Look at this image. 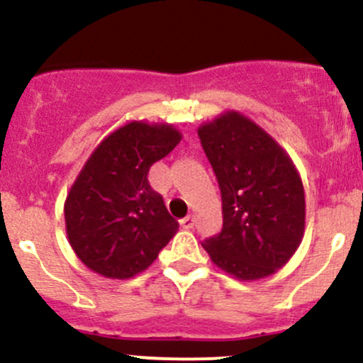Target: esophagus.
Listing matches in <instances>:
<instances>
[{"mask_svg": "<svg viewBox=\"0 0 363 363\" xmlns=\"http://www.w3.org/2000/svg\"><path fill=\"white\" fill-rule=\"evenodd\" d=\"M181 225L184 228H193V225H195V216H193V214H188L186 218H182Z\"/></svg>", "mask_w": 363, "mask_h": 363, "instance_id": "obj_1", "label": "esophagus"}]
</instances>
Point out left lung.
Returning a JSON list of instances; mask_svg holds the SVG:
<instances>
[{"label":"left lung","instance_id":"8db88e82","mask_svg":"<svg viewBox=\"0 0 363 363\" xmlns=\"http://www.w3.org/2000/svg\"><path fill=\"white\" fill-rule=\"evenodd\" d=\"M199 138L221 191L223 227L202 246L239 280L273 275L300 246L305 193L286 150L255 122L227 111L200 125Z\"/></svg>","mask_w":363,"mask_h":363}]
</instances>
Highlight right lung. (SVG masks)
<instances>
[{"mask_svg": "<svg viewBox=\"0 0 363 363\" xmlns=\"http://www.w3.org/2000/svg\"><path fill=\"white\" fill-rule=\"evenodd\" d=\"M170 124L129 122L99 143L65 200L67 238L81 262L106 279H131L177 232L150 167L181 142Z\"/></svg>", "mask_w": 363, "mask_h": 363, "instance_id": "1", "label": "right lung"}]
</instances>
